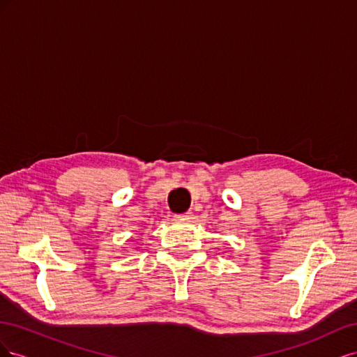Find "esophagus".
<instances>
[{"label": "esophagus", "mask_w": 357, "mask_h": 357, "mask_svg": "<svg viewBox=\"0 0 357 357\" xmlns=\"http://www.w3.org/2000/svg\"><path fill=\"white\" fill-rule=\"evenodd\" d=\"M192 218V213H185V214H176L174 219L178 220V222H186Z\"/></svg>", "instance_id": "1"}]
</instances>
